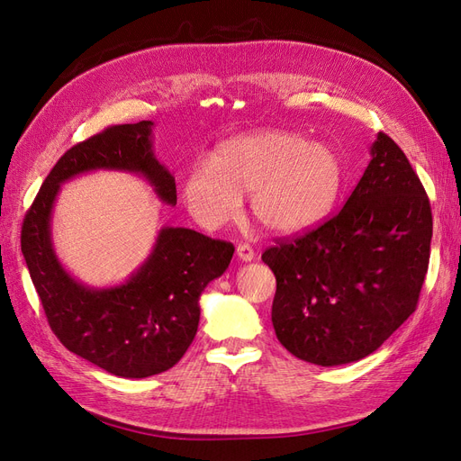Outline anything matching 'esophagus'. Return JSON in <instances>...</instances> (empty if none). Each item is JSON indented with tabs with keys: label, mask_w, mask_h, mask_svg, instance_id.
Returning a JSON list of instances; mask_svg holds the SVG:
<instances>
[{
	"label": "esophagus",
	"mask_w": 461,
	"mask_h": 461,
	"mask_svg": "<svg viewBox=\"0 0 461 461\" xmlns=\"http://www.w3.org/2000/svg\"><path fill=\"white\" fill-rule=\"evenodd\" d=\"M236 255H238V259L244 261V263H249V261L255 259V253H253L251 246H248V244H238Z\"/></svg>",
	"instance_id": "1"
}]
</instances>
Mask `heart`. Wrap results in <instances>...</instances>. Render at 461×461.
<instances>
[{
	"mask_svg": "<svg viewBox=\"0 0 461 461\" xmlns=\"http://www.w3.org/2000/svg\"><path fill=\"white\" fill-rule=\"evenodd\" d=\"M340 155L303 134L263 131L227 140L212 160H198L183 183V198L200 225L215 229L240 212L242 194L259 223L278 234L318 225L344 189Z\"/></svg>",
	"mask_w": 461,
	"mask_h": 461,
	"instance_id": "obj_1",
	"label": "heart"
}]
</instances>
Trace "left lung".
<instances>
[{"label":"left lung","instance_id":"left-lung-1","mask_svg":"<svg viewBox=\"0 0 461 461\" xmlns=\"http://www.w3.org/2000/svg\"><path fill=\"white\" fill-rule=\"evenodd\" d=\"M429 198L384 132L344 208L263 253L276 276L272 325L294 357L335 366L378 349L416 310L426 280Z\"/></svg>","mask_w":461,"mask_h":461}]
</instances>
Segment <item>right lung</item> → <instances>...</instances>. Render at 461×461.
Here are the masks:
<instances>
[{
  "mask_svg": "<svg viewBox=\"0 0 461 461\" xmlns=\"http://www.w3.org/2000/svg\"><path fill=\"white\" fill-rule=\"evenodd\" d=\"M153 122L115 124L66 151L26 212L21 246L52 333L79 357L121 378L172 369L191 346L200 294L229 268L234 246L183 227H162L153 251L121 285L88 287L62 267L50 217L60 185L95 170L138 174L176 206V179L153 153Z\"/></svg>",
  "mask_w": 461,
  "mask_h": 461,
  "instance_id": "obj_1",
  "label": "right lung"
}]
</instances>
